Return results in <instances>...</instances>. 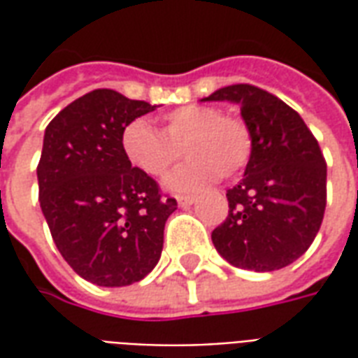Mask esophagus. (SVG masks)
I'll list each match as a JSON object with an SVG mask.
<instances>
[{
	"instance_id": "34e87169",
	"label": "esophagus",
	"mask_w": 358,
	"mask_h": 358,
	"mask_svg": "<svg viewBox=\"0 0 358 358\" xmlns=\"http://www.w3.org/2000/svg\"><path fill=\"white\" fill-rule=\"evenodd\" d=\"M176 201H178L180 207H187V205H192V203L195 201V195H176Z\"/></svg>"
}]
</instances>
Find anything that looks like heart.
<instances>
[{"label": "heart", "mask_w": 358, "mask_h": 358, "mask_svg": "<svg viewBox=\"0 0 358 358\" xmlns=\"http://www.w3.org/2000/svg\"><path fill=\"white\" fill-rule=\"evenodd\" d=\"M120 148L128 163L151 178L163 176L184 153L187 161L166 178V186L195 189L217 176L236 178L251 161L253 134L240 115L215 105H184L163 115L161 132L141 118L128 122Z\"/></svg>", "instance_id": "heart-1"}]
</instances>
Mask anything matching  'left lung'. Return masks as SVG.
I'll list each match as a JSON object with an SVG mask.
<instances>
[{
    "mask_svg": "<svg viewBox=\"0 0 358 358\" xmlns=\"http://www.w3.org/2000/svg\"><path fill=\"white\" fill-rule=\"evenodd\" d=\"M203 101H234L253 134L228 217L210 238L238 268L270 272L297 261L315 241L326 209V159L297 110L251 84H232Z\"/></svg>",
    "mask_w": 358,
    "mask_h": 358,
    "instance_id": "1",
    "label": "left lung"
}]
</instances>
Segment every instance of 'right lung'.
Instances as JSON below:
<instances>
[{"mask_svg":"<svg viewBox=\"0 0 358 358\" xmlns=\"http://www.w3.org/2000/svg\"><path fill=\"white\" fill-rule=\"evenodd\" d=\"M151 110L155 105L101 88L45 128L36 169L40 207L59 253L92 284L140 282L161 259L164 222L178 203L120 148L122 128Z\"/></svg>","mask_w":358,"mask_h":358,"instance_id":"obj_1","label":"right lung"}]
</instances>
